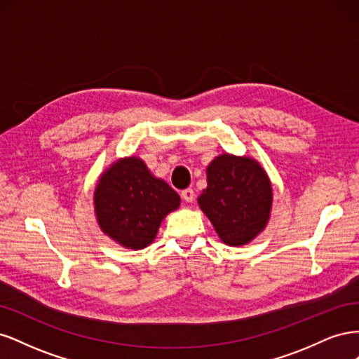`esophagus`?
<instances>
[{
	"instance_id": "obj_1",
	"label": "esophagus",
	"mask_w": 359,
	"mask_h": 359,
	"mask_svg": "<svg viewBox=\"0 0 359 359\" xmlns=\"http://www.w3.org/2000/svg\"><path fill=\"white\" fill-rule=\"evenodd\" d=\"M181 196H182L184 201L190 203V202L194 201V191H193V189H186V190L181 191Z\"/></svg>"
}]
</instances>
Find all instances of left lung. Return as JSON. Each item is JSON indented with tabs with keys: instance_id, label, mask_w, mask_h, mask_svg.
Listing matches in <instances>:
<instances>
[{
	"instance_id": "1",
	"label": "left lung",
	"mask_w": 359,
	"mask_h": 359,
	"mask_svg": "<svg viewBox=\"0 0 359 359\" xmlns=\"http://www.w3.org/2000/svg\"><path fill=\"white\" fill-rule=\"evenodd\" d=\"M208 186L198 198L220 240L231 247L252 243L273 210V184L253 157L223 153L206 168Z\"/></svg>"
}]
</instances>
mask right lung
<instances>
[{
    "instance_id": "right-lung-1",
    "label": "right lung",
    "mask_w": 359,
    "mask_h": 359,
    "mask_svg": "<svg viewBox=\"0 0 359 359\" xmlns=\"http://www.w3.org/2000/svg\"><path fill=\"white\" fill-rule=\"evenodd\" d=\"M93 201L100 231L132 250L153 243L163 219L181 203L178 193L136 156L118 158L100 173Z\"/></svg>"
}]
</instances>
